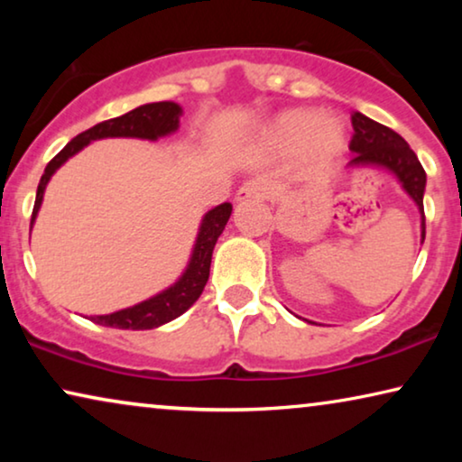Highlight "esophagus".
Segmentation results:
<instances>
[{
  "label": "esophagus",
  "instance_id": "1",
  "mask_svg": "<svg viewBox=\"0 0 462 462\" xmlns=\"http://www.w3.org/2000/svg\"><path fill=\"white\" fill-rule=\"evenodd\" d=\"M273 193V185L264 179H252L244 182L237 191V201H250V199H264Z\"/></svg>",
  "mask_w": 462,
  "mask_h": 462
}]
</instances>
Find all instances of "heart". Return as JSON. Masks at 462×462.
Masks as SVG:
<instances>
[{
  "instance_id": "1",
  "label": "heart",
  "mask_w": 462,
  "mask_h": 462,
  "mask_svg": "<svg viewBox=\"0 0 462 462\" xmlns=\"http://www.w3.org/2000/svg\"><path fill=\"white\" fill-rule=\"evenodd\" d=\"M271 138L283 151H305L307 160L326 163L343 149V130L332 119H321L313 111H288L271 128Z\"/></svg>"
}]
</instances>
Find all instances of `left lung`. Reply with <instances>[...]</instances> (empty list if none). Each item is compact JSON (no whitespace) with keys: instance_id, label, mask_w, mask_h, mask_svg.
Returning <instances> with one entry per match:
<instances>
[{"instance_id":"left-lung-1","label":"left lung","mask_w":462,"mask_h":462,"mask_svg":"<svg viewBox=\"0 0 462 462\" xmlns=\"http://www.w3.org/2000/svg\"><path fill=\"white\" fill-rule=\"evenodd\" d=\"M353 136L349 149L353 151L351 166H374L389 168L406 189L410 198L416 201L422 214V239H425V208H422V193H425L427 174L422 170L419 157L403 138L387 125L374 122V119L351 113Z\"/></svg>"}]
</instances>
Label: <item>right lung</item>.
I'll list each match as a JSON object with an SVG mask.
<instances>
[{"instance_id": "obj_1", "label": "right lung", "mask_w": 462, "mask_h": 462, "mask_svg": "<svg viewBox=\"0 0 462 462\" xmlns=\"http://www.w3.org/2000/svg\"><path fill=\"white\" fill-rule=\"evenodd\" d=\"M179 117L180 106L176 103H151L138 106V109L125 113V116L100 122L97 125H92L90 130L75 136L71 143L65 144V149H62L60 153H56L52 160L48 162L46 170H43L40 185H37L31 225H33L35 214L40 210L43 189H46L50 176H52L56 172V168H60L69 157L78 153L79 149H84L88 143L106 136H134L155 141V138L166 136L170 132L179 128ZM231 204H220L206 214L204 220H201L191 263H189L185 275H182L172 288L153 296V299L141 302V305L122 309V311L111 315H97V318H92L94 324L122 328V330H151V328L168 324V321H172L179 318V315L185 313L187 309L199 299V294L204 292L208 277H210L212 250L214 245H217L220 233L225 231V225L231 217Z\"/></svg>"}]
</instances>
